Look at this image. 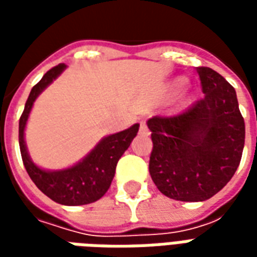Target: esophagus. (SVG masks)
Masks as SVG:
<instances>
[{
    "mask_svg": "<svg viewBox=\"0 0 257 257\" xmlns=\"http://www.w3.org/2000/svg\"><path fill=\"white\" fill-rule=\"evenodd\" d=\"M139 132L142 135H149V134H150V131H149V128H147V123H146V121H142V122H140Z\"/></svg>",
    "mask_w": 257,
    "mask_h": 257,
    "instance_id": "obj_1",
    "label": "esophagus"
}]
</instances>
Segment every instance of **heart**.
<instances>
[{
  "instance_id": "1",
  "label": "heart",
  "mask_w": 257,
  "mask_h": 257,
  "mask_svg": "<svg viewBox=\"0 0 257 257\" xmlns=\"http://www.w3.org/2000/svg\"><path fill=\"white\" fill-rule=\"evenodd\" d=\"M182 82H183V79H178V81H176V85H182Z\"/></svg>"
}]
</instances>
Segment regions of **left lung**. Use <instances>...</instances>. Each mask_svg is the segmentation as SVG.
Returning <instances> with one entry per match:
<instances>
[{
    "mask_svg": "<svg viewBox=\"0 0 257 257\" xmlns=\"http://www.w3.org/2000/svg\"><path fill=\"white\" fill-rule=\"evenodd\" d=\"M205 96L186 111L147 121L151 179L164 195L198 202L213 197L234 176L245 145L237 93L209 67H197Z\"/></svg>",
    "mask_w": 257,
    "mask_h": 257,
    "instance_id": "obj_1",
    "label": "left lung"
}]
</instances>
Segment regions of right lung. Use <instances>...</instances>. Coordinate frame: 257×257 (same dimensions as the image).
<instances>
[{
	"mask_svg": "<svg viewBox=\"0 0 257 257\" xmlns=\"http://www.w3.org/2000/svg\"><path fill=\"white\" fill-rule=\"evenodd\" d=\"M64 68H66L64 63L55 66L47 71L38 84L33 86L29 99L26 101L23 114L19 119V146L26 171L37 187L58 204L77 206V205L95 202L107 193L114 178L118 160L121 158L125 150L131 146L135 136L138 135L139 123H135L122 132L103 138L82 161L67 169L45 171L37 167L31 161L26 147V123L29 119L31 107L38 95L53 79L58 78Z\"/></svg>",
	"mask_w": 257,
	"mask_h": 257,
	"instance_id": "1",
	"label": "right lung"
}]
</instances>
